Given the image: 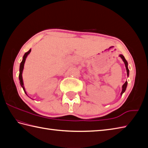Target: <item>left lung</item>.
Returning a JSON list of instances; mask_svg holds the SVG:
<instances>
[{
  "instance_id": "obj_1",
  "label": "left lung",
  "mask_w": 148,
  "mask_h": 148,
  "mask_svg": "<svg viewBox=\"0 0 148 148\" xmlns=\"http://www.w3.org/2000/svg\"><path fill=\"white\" fill-rule=\"evenodd\" d=\"M119 56H120L121 58L123 60V62H124V64H125V67H126L127 72V76H129V70H128V62H127V61L126 60V59L125 58L124 56L123 55H119ZM127 84H128L127 81H126V82H125V83L123 84V85L122 86V91H121V96H122V94L125 92V90H126L127 86Z\"/></svg>"
}]
</instances>
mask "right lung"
Masks as SVG:
<instances>
[{
  "mask_svg": "<svg viewBox=\"0 0 148 148\" xmlns=\"http://www.w3.org/2000/svg\"><path fill=\"white\" fill-rule=\"evenodd\" d=\"M31 51V49L29 50V51L25 53V55H23V60H22V61L20 64V74H19V80H20V85L23 88V89L24 90L25 93H26L25 92V88H24V84H23V77H22V73H23V68H24V64H25V62L26 60V58L27 57L28 55H29V53Z\"/></svg>",
  "mask_w": 148,
  "mask_h": 148,
  "instance_id": "right-lung-1",
  "label": "right lung"
}]
</instances>
